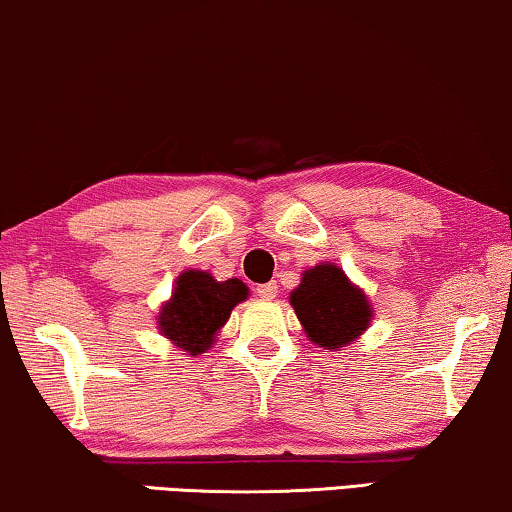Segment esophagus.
Instances as JSON below:
<instances>
[{"instance_id": "34e87169", "label": "esophagus", "mask_w": 512, "mask_h": 512, "mask_svg": "<svg viewBox=\"0 0 512 512\" xmlns=\"http://www.w3.org/2000/svg\"><path fill=\"white\" fill-rule=\"evenodd\" d=\"M257 297H262V299H273L278 294V285H276V280H271V283H262V285H257Z\"/></svg>"}]
</instances>
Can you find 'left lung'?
<instances>
[{
    "instance_id": "obj_1",
    "label": "left lung",
    "mask_w": 512,
    "mask_h": 512,
    "mask_svg": "<svg viewBox=\"0 0 512 512\" xmlns=\"http://www.w3.org/2000/svg\"><path fill=\"white\" fill-rule=\"evenodd\" d=\"M294 313L308 338L320 348L334 350L355 341L371 320V308L345 273L334 264L313 266L290 294Z\"/></svg>"
}]
</instances>
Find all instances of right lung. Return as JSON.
<instances>
[{
    "instance_id": "right-lung-1",
    "label": "right lung",
    "mask_w": 512,
    "mask_h": 512,
    "mask_svg": "<svg viewBox=\"0 0 512 512\" xmlns=\"http://www.w3.org/2000/svg\"><path fill=\"white\" fill-rule=\"evenodd\" d=\"M246 297L248 287L241 280L229 278L218 283L206 271H185L176 280L174 297L162 308L160 329L190 355H199L211 348L215 331L225 325L232 308Z\"/></svg>"
}]
</instances>
